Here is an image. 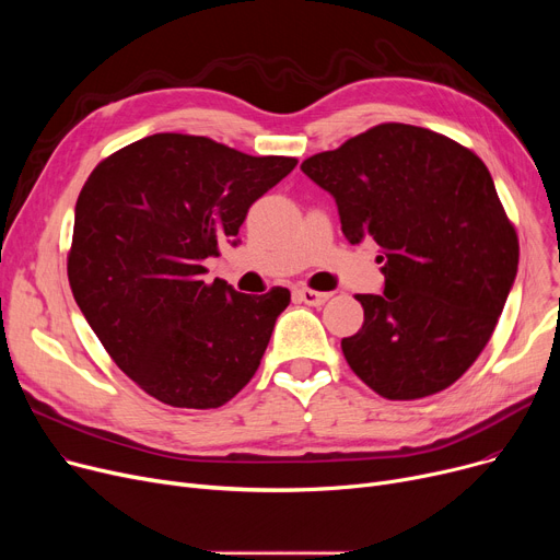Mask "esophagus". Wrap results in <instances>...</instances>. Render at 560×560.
Here are the masks:
<instances>
[{"instance_id": "obj_1", "label": "esophagus", "mask_w": 560, "mask_h": 560, "mask_svg": "<svg viewBox=\"0 0 560 560\" xmlns=\"http://www.w3.org/2000/svg\"><path fill=\"white\" fill-rule=\"evenodd\" d=\"M298 298L308 306H322L325 302H329L331 292H317V290H311V288H300Z\"/></svg>"}]
</instances>
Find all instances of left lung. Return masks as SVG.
I'll return each mask as SVG.
<instances>
[{
	"label": "left lung",
	"mask_w": 560,
	"mask_h": 560,
	"mask_svg": "<svg viewBox=\"0 0 560 560\" xmlns=\"http://www.w3.org/2000/svg\"><path fill=\"white\" fill-rule=\"evenodd\" d=\"M302 172L338 206L345 238L378 245L384 292L357 295L365 322L342 338L361 381L386 399L450 388L488 345L520 245L483 161L413 125H378Z\"/></svg>",
	"instance_id": "1"
}]
</instances>
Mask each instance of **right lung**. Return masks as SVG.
I'll return each mask as SVG.
<instances>
[{
    "instance_id": "1",
    "label": "right lung",
    "mask_w": 560,
    "mask_h": 560,
    "mask_svg": "<svg viewBox=\"0 0 560 560\" xmlns=\"http://www.w3.org/2000/svg\"><path fill=\"white\" fill-rule=\"evenodd\" d=\"M298 159L247 156L203 136L156 133L102 161L77 199L72 295L129 378L176 408L238 395L268 349L285 288L206 283L203 260L238 245L249 206Z\"/></svg>"
}]
</instances>
